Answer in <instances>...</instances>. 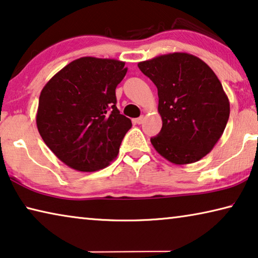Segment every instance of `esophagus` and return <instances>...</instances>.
<instances>
[{
	"instance_id": "esophagus-1",
	"label": "esophagus",
	"mask_w": 258,
	"mask_h": 258,
	"mask_svg": "<svg viewBox=\"0 0 258 258\" xmlns=\"http://www.w3.org/2000/svg\"><path fill=\"white\" fill-rule=\"evenodd\" d=\"M143 121H144V116H140V117H137L136 120H135V122H136L137 124H142Z\"/></svg>"
}]
</instances>
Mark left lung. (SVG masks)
Returning a JSON list of instances; mask_svg holds the SVG:
<instances>
[{
  "instance_id": "1",
  "label": "left lung",
  "mask_w": 258,
  "mask_h": 258,
  "mask_svg": "<svg viewBox=\"0 0 258 258\" xmlns=\"http://www.w3.org/2000/svg\"><path fill=\"white\" fill-rule=\"evenodd\" d=\"M158 89L162 128L156 151L175 165L196 162L215 148L229 117V101L210 67L195 55L169 53L138 63Z\"/></svg>"
}]
</instances>
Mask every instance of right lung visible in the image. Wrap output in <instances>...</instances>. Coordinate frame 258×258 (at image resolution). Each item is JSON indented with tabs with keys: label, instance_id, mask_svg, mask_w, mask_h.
<instances>
[{
	"label": "right lung",
	"instance_id": "add662e5",
	"mask_svg": "<svg viewBox=\"0 0 258 258\" xmlns=\"http://www.w3.org/2000/svg\"><path fill=\"white\" fill-rule=\"evenodd\" d=\"M125 63L114 58H77L41 90L37 126L43 142L70 168L96 172L115 159L132 121L116 107L115 89Z\"/></svg>",
	"mask_w": 258,
	"mask_h": 258
}]
</instances>
